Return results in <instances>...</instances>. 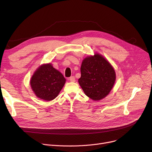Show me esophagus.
Returning <instances> with one entry per match:
<instances>
[{"label": "esophagus", "instance_id": "1", "mask_svg": "<svg viewBox=\"0 0 152 152\" xmlns=\"http://www.w3.org/2000/svg\"><path fill=\"white\" fill-rule=\"evenodd\" d=\"M69 80L71 81V82H75V76H71L69 78Z\"/></svg>", "mask_w": 152, "mask_h": 152}]
</instances>
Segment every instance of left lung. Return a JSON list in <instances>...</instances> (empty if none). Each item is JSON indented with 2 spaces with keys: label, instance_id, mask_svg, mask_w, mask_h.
Wrapping results in <instances>:
<instances>
[{
  "label": "left lung",
  "instance_id": "obj_1",
  "mask_svg": "<svg viewBox=\"0 0 152 152\" xmlns=\"http://www.w3.org/2000/svg\"><path fill=\"white\" fill-rule=\"evenodd\" d=\"M81 73V77L78 79L79 85L87 96L95 101L107 96L116 80L114 68L99 53L83 60Z\"/></svg>",
  "mask_w": 152,
  "mask_h": 152
}]
</instances>
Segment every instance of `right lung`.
<instances>
[{
	"label": "right lung",
	"mask_w": 152,
	"mask_h": 152,
	"mask_svg": "<svg viewBox=\"0 0 152 152\" xmlns=\"http://www.w3.org/2000/svg\"><path fill=\"white\" fill-rule=\"evenodd\" d=\"M66 79L52 64H44L32 76L30 84L36 96L46 101L53 100L65 85Z\"/></svg>",
	"instance_id": "right-lung-1"
}]
</instances>
